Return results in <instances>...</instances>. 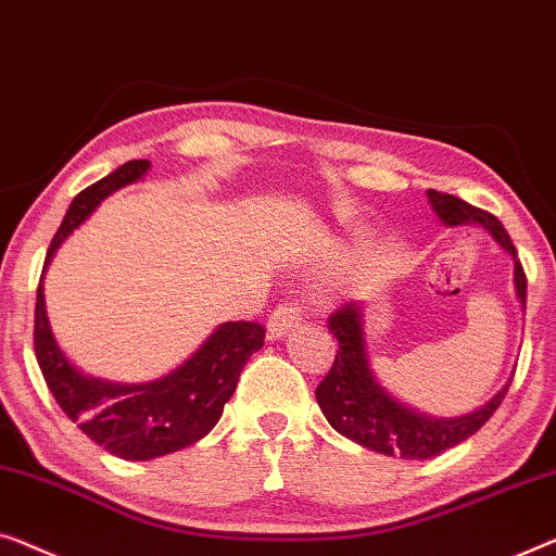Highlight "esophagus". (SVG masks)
Listing matches in <instances>:
<instances>
[{
	"mask_svg": "<svg viewBox=\"0 0 556 556\" xmlns=\"http://www.w3.org/2000/svg\"><path fill=\"white\" fill-rule=\"evenodd\" d=\"M302 323V309L296 307L294 302H285L271 312L269 323H267V334L269 340H279L281 334H287L292 327H296Z\"/></svg>",
	"mask_w": 556,
	"mask_h": 556,
	"instance_id": "esophagus-1",
	"label": "esophagus"
}]
</instances>
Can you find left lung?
<instances>
[{"label": "left lung", "mask_w": 556, "mask_h": 556, "mask_svg": "<svg viewBox=\"0 0 556 556\" xmlns=\"http://www.w3.org/2000/svg\"><path fill=\"white\" fill-rule=\"evenodd\" d=\"M428 201L445 226L479 224L486 229L502 249L514 256V287L521 309L527 307V275L521 262L516 260V249L504 224L489 211L476 208L451 193L428 189ZM330 332L338 338L340 350L325 380L319 382L315 395L323 408L327 424L350 441L365 448L401 456L408 460L433 458L438 453L453 448L466 438H471L502 405L509 382L491 397L479 410L466 413L460 418H431L395 401L380 380L375 378L370 359L365 350L363 332V302H348L330 317ZM514 378V375H511Z\"/></svg>", "instance_id": "obj_1"}]
</instances>
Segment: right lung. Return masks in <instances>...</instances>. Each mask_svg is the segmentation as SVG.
Segmentation results:
<instances>
[{
	"label": "right lung",
	"mask_w": 556,
	"mask_h": 556,
	"mask_svg": "<svg viewBox=\"0 0 556 556\" xmlns=\"http://www.w3.org/2000/svg\"><path fill=\"white\" fill-rule=\"evenodd\" d=\"M148 168V161H128L77 193L47 249L45 269L62 241L100 206V201L123 186L140 181ZM42 279L35 304V353L47 388L90 441L125 460H151L201 441L218 424L247 359L264 345L267 334L260 323H224L184 365L159 380L123 386L90 378L70 363L54 340L45 309Z\"/></svg>",
	"instance_id": "right-lung-1"
}]
</instances>
